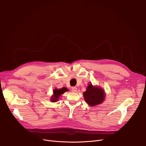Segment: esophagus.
<instances>
[{"instance_id": "34e87169", "label": "esophagus", "mask_w": 146, "mask_h": 146, "mask_svg": "<svg viewBox=\"0 0 146 146\" xmlns=\"http://www.w3.org/2000/svg\"><path fill=\"white\" fill-rule=\"evenodd\" d=\"M77 88L76 87H72V92H75L77 91Z\"/></svg>"}]
</instances>
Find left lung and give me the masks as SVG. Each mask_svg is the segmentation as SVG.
I'll list each match as a JSON object with an SVG mask.
<instances>
[{"instance_id":"1","label":"left lung","mask_w":146,"mask_h":146,"mask_svg":"<svg viewBox=\"0 0 146 146\" xmlns=\"http://www.w3.org/2000/svg\"><path fill=\"white\" fill-rule=\"evenodd\" d=\"M105 92L102 88L94 87L92 84H90L87 88V91L83 93V96L86 103L90 106H96L101 103L105 99Z\"/></svg>"}]
</instances>
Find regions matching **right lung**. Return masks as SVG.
<instances>
[{
  "mask_svg": "<svg viewBox=\"0 0 146 146\" xmlns=\"http://www.w3.org/2000/svg\"><path fill=\"white\" fill-rule=\"evenodd\" d=\"M66 91H68V90L65 87L62 88V89H58V90L55 89V90H54V96H52V97L51 98V101L52 102L57 101L59 97Z\"/></svg>",
  "mask_w": 146,
  "mask_h": 146,
  "instance_id": "add662e5",
  "label": "right lung"
}]
</instances>
